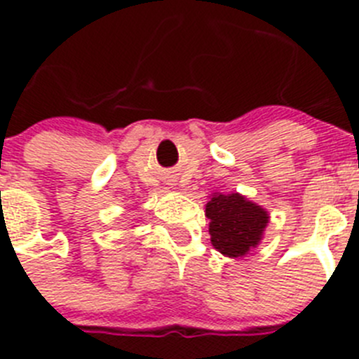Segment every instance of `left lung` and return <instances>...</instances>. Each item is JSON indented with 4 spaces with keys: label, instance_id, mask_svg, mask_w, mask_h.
Returning <instances> with one entry per match:
<instances>
[{
    "label": "left lung",
    "instance_id": "1",
    "mask_svg": "<svg viewBox=\"0 0 359 359\" xmlns=\"http://www.w3.org/2000/svg\"><path fill=\"white\" fill-rule=\"evenodd\" d=\"M205 215L210 219L212 246L230 259L246 257L257 248L269 223L268 210L239 192L208 196Z\"/></svg>",
    "mask_w": 359,
    "mask_h": 359
}]
</instances>
